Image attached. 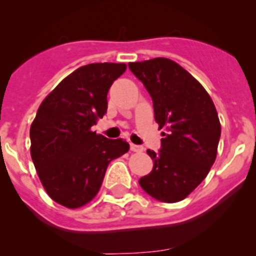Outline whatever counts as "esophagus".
<instances>
[{
  "mask_svg": "<svg viewBox=\"0 0 256 256\" xmlns=\"http://www.w3.org/2000/svg\"><path fill=\"white\" fill-rule=\"evenodd\" d=\"M130 148L131 151L134 152H142L144 151V146H141V144H130Z\"/></svg>",
  "mask_w": 256,
  "mask_h": 256,
  "instance_id": "1",
  "label": "esophagus"
}]
</instances>
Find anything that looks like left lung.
Listing matches in <instances>:
<instances>
[{"label":"left lung","mask_w":256,"mask_h":256,"mask_svg":"<svg viewBox=\"0 0 256 256\" xmlns=\"http://www.w3.org/2000/svg\"><path fill=\"white\" fill-rule=\"evenodd\" d=\"M128 68L148 92L154 120L164 128L160 151L147 150L154 168L138 183L160 202H180L216 161L220 138L216 106L204 88L171 59L128 63Z\"/></svg>","instance_id":"left-lung-1"}]
</instances>
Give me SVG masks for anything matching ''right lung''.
<instances>
[{"label": "right lung", "instance_id": "1", "mask_svg": "<svg viewBox=\"0 0 256 256\" xmlns=\"http://www.w3.org/2000/svg\"><path fill=\"white\" fill-rule=\"evenodd\" d=\"M125 64L92 63L62 80L43 100L30 125V156L48 196L66 208L99 192L108 166L130 144L92 131L106 114L108 92Z\"/></svg>", "mask_w": 256, "mask_h": 256}]
</instances>
